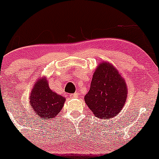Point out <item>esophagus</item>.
<instances>
[{"instance_id":"esophagus-1","label":"esophagus","mask_w":159,"mask_h":159,"mask_svg":"<svg viewBox=\"0 0 159 159\" xmlns=\"http://www.w3.org/2000/svg\"><path fill=\"white\" fill-rule=\"evenodd\" d=\"M79 93H73V94H71L70 95V97L71 98H78V96H79Z\"/></svg>"}]
</instances>
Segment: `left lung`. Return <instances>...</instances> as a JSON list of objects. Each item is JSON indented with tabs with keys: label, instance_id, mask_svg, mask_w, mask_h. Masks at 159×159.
Here are the masks:
<instances>
[{
	"label": "left lung",
	"instance_id": "1",
	"mask_svg": "<svg viewBox=\"0 0 159 159\" xmlns=\"http://www.w3.org/2000/svg\"><path fill=\"white\" fill-rule=\"evenodd\" d=\"M127 93L125 80L112 64L105 62L96 68L84 99L96 117L109 120L121 112Z\"/></svg>",
	"mask_w": 159,
	"mask_h": 159
}]
</instances>
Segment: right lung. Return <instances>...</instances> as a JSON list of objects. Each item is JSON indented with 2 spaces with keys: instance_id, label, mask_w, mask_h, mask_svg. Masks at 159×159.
I'll return each mask as SVG.
<instances>
[{
  "instance_id": "obj_1",
  "label": "right lung",
  "mask_w": 159,
  "mask_h": 159,
  "mask_svg": "<svg viewBox=\"0 0 159 159\" xmlns=\"http://www.w3.org/2000/svg\"><path fill=\"white\" fill-rule=\"evenodd\" d=\"M30 106L39 117L49 119L54 118L63 109L65 99L50 89L47 80L41 79L37 82L31 91Z\"/></svg>"
}]
</instances>
